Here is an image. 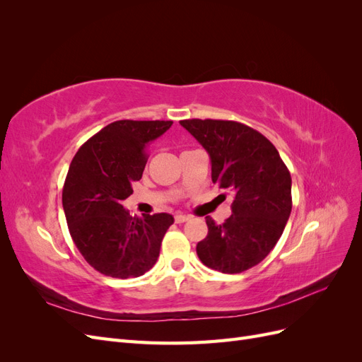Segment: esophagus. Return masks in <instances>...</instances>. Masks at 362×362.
<instances>
[{
    "label": "esophagus",
    "instance_id": "1",
    "mask_svg": "<svg viewBox=\"0 0 362 362\" xmlns=\"http://www.w3.org/2000/svg\"><path fill=\"white\" fill-rule=\"evenodd\" d=\"M190 218V216H185V214H181V213H177L175 214V222L177 223H184V222H187Z\"/></svg>",
    "mask_w": 362,
    "mask_h": 362
}]
</instances>
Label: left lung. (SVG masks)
I'll list each match as a JSON object with an SVG mask.
<instances>
[{"mask_svg":"<svg viewBox=\"0 0 362 362\" xmlns=\"http://www.w3.org/2000/svg\"><path fill=\"white\" fill-rule=\"evenodd\" d=\"M180 124L211 160V180L234 196L233 214L217 225L205 217L208 234L196 246L206 267L242 273L275 247L291 213V177L272 141L234 120L187 119Z\"/></svg>","mask_w":362,"mask_h":362,"instance_id":"left-lung-1","label":"left lung"}]
</instances>
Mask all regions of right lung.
Returning <instances> with one entry per match:
<instances>
[{
    "label": "right lung",
    "mask_w": 362,
    "mask_h": 362,
    "mask_svg": "<svg viewBox=\"0 0 362 362\" xmlns=\"http://www.w3.org/2000/svg\"><path fill=\"white\" fill-rule=\"evenodd\" d=\"M172 120H116L76 152L62 202L71 237L84 259L105 276L137 278L157 262L173 217L129 216L122 202L146 166L148 146Z\"/></svg>",
    "instance_id": "obj_1"
}]
</instances>
